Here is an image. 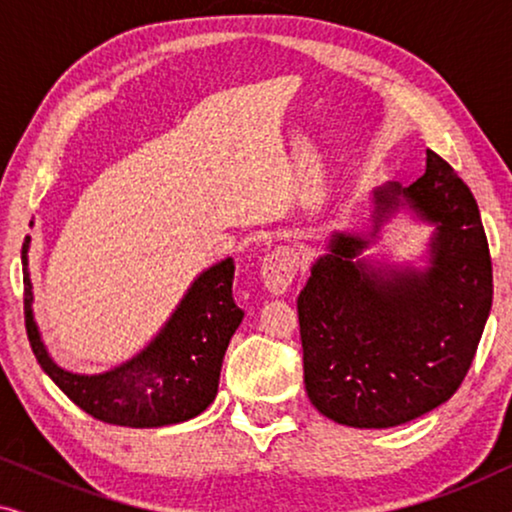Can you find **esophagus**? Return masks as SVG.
<instances>
[{"label": "esophagus", "mask_w": 512, "mask_h": 512, "mask_svg": "<svg viewBox=\"0 0 512 512\" xmlns=\"http://www.w3.org/2000/svg\"><path fill=\"white\" fill-rule=\"evenodd\" d=\"M298 270V254L291 247H275L263 258L261 277L272 293H284L289 289Z\"/></svg>", "instance_id": "34e87169"}]
</instances>
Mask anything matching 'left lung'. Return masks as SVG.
<instances>
[{
  "label": "left lung",
  "mask_w": 512,
  "mask_h": 512,
  "mask_svg": "<svg viewBox=\"0 0 512 512\" xmlns=\"http://www.w3.org/2000/svg\"><path fill=\"white\" fill-rule=\"evenodd\" d=\"M401 198L436 223L429 270L370 268L356 261L368 240L338 233L298 296L307 396L359 429L405 424L452 398L492 310V258L471 188L426 151L410 188H377L375 221Z\"/></svg>",
  "instance_id": "1"
}]
</instances>
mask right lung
Listing matches in <instances>:
<instances>
[{
  "mask_svg": "<svg viewBox=\"0 0 512 512\" xmlns=\"http://www.w3.org/2000/svg\"><path fill=\"white\" fill-rule=\"evenodd\" d=\"M23 244L25 328L44 373L90 417L104 424L153 429L198 417L216 398L223 354L244 310L235 305L233 258L195 279L156 340L109 373L76 375L55 366L32 317V282Z\"/></svg>",
  "mask_w": 512,
  "mask_h": 512,
  "instance_id": "add662e5",
  "label": "right lung"
}]
</instances>
